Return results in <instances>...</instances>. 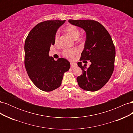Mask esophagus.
<instances>
[{"instance_id": "1", "label": "esophagus", "mask_w": 133, "mask_h": 133, "mask_svg": "<svg viewBox=\"0 0 133 133\" xmlns=\"http://www.w3.org/2000/svg\"><path fill=\"white\" fill-rule=\"evenodd\" d=\"M70 65L71 68H75L77 66V64L76 63H70Z\"/></svg>"}]
</instances>
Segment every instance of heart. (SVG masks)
Here are the masks:
<instances>
[{
  "label": "heart",
  "instance_id": "heart-1",
  "mask_svg": "<svg viewBox=\"0 0 133 133\" xmlns=\"http://www.w3.org/2000/svg\"><path fill=\"white\" fill-rule=\"evenodd\" d=\"M65 31L69 34L70 37L74 39H76L80 35V30L79 28L73 25H69L66 27ZM59 33H57L55 36L54 42L55 43H57L59 41ZM78 53V50L76 48H73V49H65L63 51V54L65 57L69 58H73L75 55Z\"/></svg>",
  "mask_w": 133,
  "mask_h": 133
}]
</instances>
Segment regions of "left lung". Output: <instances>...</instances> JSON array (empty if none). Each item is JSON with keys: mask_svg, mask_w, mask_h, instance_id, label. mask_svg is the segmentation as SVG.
<instances>
[{"mask_svg": "<svg viewBox=\"0 0 133 133\" xmlns=\"http://www.w3.org/2000/svg\"><path fill=\"white\" fill-rule=\"evenodd\" d=\"M68 22L85 31L86 40L80 60L91 62L89 68L78 63L83 71L76 78L78 85L84 90L97 91L105 85L114 70L115 49L112 39L105 28L96 21L70 19Z\"/></svg>", "mask_w": 133, "mask_h": 133, "instance_id": "obj_1", "label": "left lung"}]
</instances>
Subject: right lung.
<instances>
[{
	"mask_svg": "<svg viewBox=\"0 0 133 133\" xmlns=\"http://www.w3.org/2000/svg\"><path fill=\"white\" fill-rule=\"evenodd\" d=\"M65 21H47L40 23L29 32L24 45L25 66L34 85L44 91L57 89L62 84L64 74L70 69L68 60L55 61L49 57L51 45L58 29Z\"/></svg>",
	"mask_w": 133,
	"mask_h": 133,
	"instance_id": "1",
	"label": "right lung"
}]
</instances>
